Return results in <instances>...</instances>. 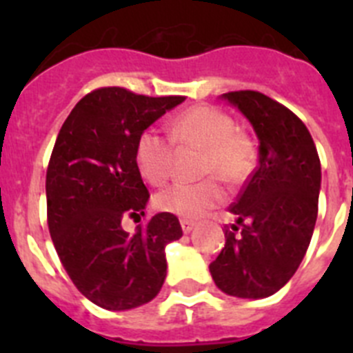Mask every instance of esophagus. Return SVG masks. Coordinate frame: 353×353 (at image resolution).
I'll return each instance as SVG.
<instances>
[{
    "label": "esophagus",
    "mask_w": 353,
    "mask_h": 353,
    "mask_svg": "<svg viewBox=\"0 0 353 353\" xmlns=\"http://www.w3.org/2000/svg\"><path fill=\"white\" fill-rule=\"evenodd\" d=\"M180 226H182L183 233H191L192 230H194L196 223H192V221H189V219H182L180 221Z\"/></svg>",
    "instance_id": "1"
}]
</instances>
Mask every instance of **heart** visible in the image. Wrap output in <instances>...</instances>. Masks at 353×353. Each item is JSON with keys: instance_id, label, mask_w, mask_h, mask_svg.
<instances>
[{"instance_id": "b5f03b06", "label": "heart", "mask_w": 353, "mask_h": 353, "mask_svg": "<svg viewBox=\"0 0 353 353\" xmlns=\"http://www.w3.org/2000/svg\"><path fill=\"white\" fill-rule=\"evenodd\" d=\"M171 141L179 148H196L203 152L201 173L217 174L230 183L248 179L254 154L249 139L236 132L235 121L221 109L196 105L174 118L170 125ZM157 130L148 129L136 143V166L146 182L161 185L173 168V145ZM226 191L217 179L199 183H173L155 194V207L179 217H199L223 203Z\"/></svg>"}]
</instances>
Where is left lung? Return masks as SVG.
<instances>
[{
  "instance_id": "8db88e82",
  "label": "left lung",
  "mask_w": 353,
  "mask_h": 353,
  "mask_svg": "<svg viewBox=\"0 0 353 353\" xmlns=\"http://www.w3.org/2000/svg\"><path fill=\"white\" fill-rule=\"evenodd\" d=\"M223 101L244 114L256 134L258 168L230 208L243 226L226 232L210 274L239 299H265L281 290L310 248L318 215L322 168L310 130L279 102L260 92H230Z\"/></svg>"
}]
</instances>
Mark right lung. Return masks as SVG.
Segmentation results:
<instances>
[{"instance_id":"add662e5","label":"right lung","mask_w":353,"mask_h":353,"mask_svg":"<svg viewBox=\"0 0 353 353\" xmlns=\"http://www.w3.org/2000/svg\"><path fill=\"white\" fill-rule=\"evenodd\" d=\"M183 101L95 90L56 138L46 176L52 244L76 288L104 310L139 307L164 285V249L182 236L176 215L161 212L134 235L121 221L145 215L150 198L134 159L138 138Z\"/></svg>"}]
</instances>
